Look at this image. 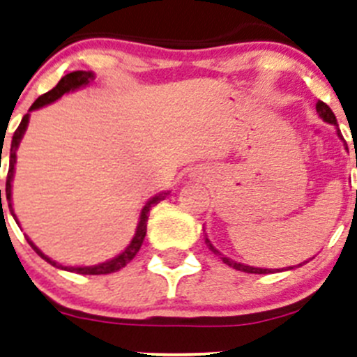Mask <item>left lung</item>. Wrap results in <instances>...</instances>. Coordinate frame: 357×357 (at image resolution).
Instances as JSON below:
<instances>
[{"label":"left lung","mask_w":357,"mask_h":357,"mask_svg":"<svg viewBox=\"0 0 357 357\" xmlns=\"http://www.w3.org/2000/svg\"><path fill=\"white\" fill-rule=\"evenodd\" d=\"M316 112H318V115H319V117L323 119V121H325V122H328V124H333L335 128H337V135H338V138H340V139H344V138H342V135H340V129H338L337 119H335V114H333V112H332V109H330V107L326 105V103H323L321 100H318V103H316ZM345 150H347V145H345ZM347 152H349V150H347ZM356 167H357V160H356ZM356 197H357V195H356ZM205 243H207V247L211 248V250L214 252V254L221 255L222 262H225V264H228L229 268H233V269H238V271H243V273H254V275H268V273H273V271H275V269L254 268V266H247V264H242V262H236V261H233V259H229V257H225V255H222L221 252L218 250V248H215L214 245H212V243H211V240L207 238V235H205ZM298 266H302V264H298ZM289 269H294V268H289Z\"/></svg>","instance_id":"8db88e82"}]
</instances>
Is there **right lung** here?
<instances>
[{
	"label": "right lung",
	"mask_w": 357,
	"mask_h": 357,
	"mask_svg": "<svg viewBox=\"0 0 357 357\" xmlns=\"http://www.w3.org/2000/svg\"><path fill=\"white\" fill-rule=\"evenodd\" d=\"M93 81H95V74H93V72H86V70L70 72V74L63 75V77L60 79L59 84H56L52 91H48V93H45V95L39 96V98L32 103V107L29 109V112L38 110L45 105H50V103H53V102H56L59 98H62L66 93L75 91V89H79V88H84V86H88L89 82H93ZM27 124H29V114H25L22 122H20L19 128H17V131L13 132L12 149H10L8 176H6V200H8V208H10V212H12L13 219L17 221V225H19V219H17L15 212H13V207H12V181H13V172H15V164H17V150H19L20 142H22L24 132H25V129H27ZM169 193L171 192H162L146 202L145 207L142 208V214H139V221H138V226H136V233H135V236H132L131 243H129V245L126 247L121 254L115 255L114 259H109V261L102 262V264L62 266V264H59V262L52 261L48 255L43 254V252L31 242V238H29V236H27V242H29V245L34 248L36 254H38L39 257H43L46 262H50V264L55 266V268H59V269H66V271H70V273H79V275H109V273H115V271H119V269L124 268L126 264H129V262L135 259V255L138 254V250L142 248V243H143V240H145V235H146V221H149L150 208H152L153 205H157L160 200H164ZM0 202H1V190H0Z\"/></svg>",
	"instance_id": "add662e5"
}]
</instances>
